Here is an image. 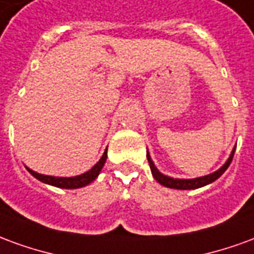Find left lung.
I'll return each instance as SVG.
<instances>
[{"mask_svg": "<svg viewBox=\"0 0 254 254\" xmlns=\"http://www.w3.org/2000/svg\"><path fill=\"white\" fill-rule=\"evenodd\" d=\"M237 147V145H235ZM235 147L231 151V154H230L229 159L226 160V163H224L220 169H218L216 171H213L211 174H208V176H202L198 177V178H190V180H184V178H173V177L165 176L163 173H160L158 170V167L155 166V163L151 159V155L147 151V159H148L149 167H151V173H152V176L156 181L159 182L160 185H163L166 188H171V189H180V190H190V189H198V188L205 187V185H209V184H212L213 181H216L219 177L223 174L224 171L227 170V167L231 163V160H233V156H234L235 152Z\"/></svg>", "mask_w": 254, "mask_h": 254, "instance_id": "8db88e82", "label": "left lung"}]
</instances>
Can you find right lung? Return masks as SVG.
Instances as JSON below:
<instances>
[{
	"label": "right lung",
	"mask_w": 254,
	"mask_h": 254,
	"mask_svg": "<svg viewBox=\"0 0 254 254\" xmlns=\"http://www.w3.org/2000/svg\"><path fill=\"white\" fill-rule=\"evenodd\" d=\"M106 159H107V149L105 151V154L102 155V158L99 159V162L92 167L89 169L88 171H85L80 176L74 177H53V176H45V174H39L36 171L31 170L30 167L25 166V169L30 171L31 176H34L36 180H39L43 184H47V185H52V187L61 188V189H77V188H83L89 185L91 182L95 181L98 176H99L102 167L105 166Z\"/></svg>",
	"instance_id": "add662e5"
}]
</instances>
